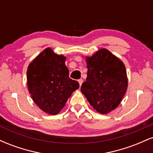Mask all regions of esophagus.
<instances>
[{
    "label": "esophagus",
    "mask_w": 153,
    "mask_h": 153,
    "mask_svg": "<svg viewBox=\"0 0 153 153\" xmlns=\"http://www.w3.org/2000/svg\"><path fill=\"white\" fill-rule=\"evenodd\" d=\"M82 81H83V80H82V79H79L78 80V82H79V85H80V86H81Z\"/></svg>",
    "instance_id": "obj_1"
}]
</instances>
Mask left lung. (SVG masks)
Masks as SVG:
<instances>
[{"mask_svg": "<svg viewBox=\"0 0 153 153\" xmlns=\"http://www.w3.org/2000/svg\"><path fill=\"white\" fill-rule=\"evenodd\" d=\"M85 59L87 78L80 91L94 109L106 114L119 106L127 91L125 65L106 49H101Z\"/></svg>", "mask_w": 153, "mask_h": 153, "instance_id": "1", "label": "left lung"}]
</instances>
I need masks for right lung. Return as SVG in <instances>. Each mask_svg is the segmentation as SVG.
<instances>
[{
  "mask_svg": "<svg viewBox=\"0 0 153 153\" xmlns=\"http://www.w3.org/2000/svg\"><path fill=\"white\" fill-rule=\"evenodd\" d=\"M65 59L48 47L28 66L29 92L34 103L51 115L57 114L79 88L78 82L69 78Z\"/></svg>",
  "mask_w": 153,
  "mask_h": 153,
  "instance_id": "1",
  "label": "right lung"
}]
</instances>
